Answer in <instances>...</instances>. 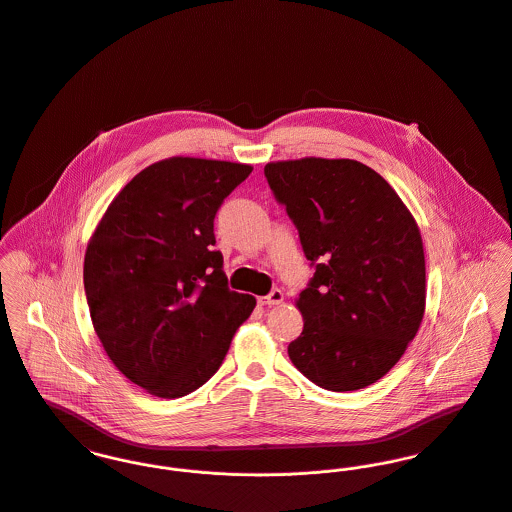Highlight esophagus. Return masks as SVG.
<instances>
[{
    "label": "esophagus",
    "instance_id": "1",
    "mask_svg": "<svg viewBox=\"0 0 512 512\" xmlns=\"http://www.w3.org/2000/svg\"><path fill=\"white\" fill-rule=\"evenodd\" d=\"M282 300H284V294L280 290H273L269 296L259 298V304L261 306H278V304H282Z\"/></svg>",
    "mask_w": 512,
    "mask_h": 512
}]
</instances>
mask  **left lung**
<instances>
[{"label": "left lung", "instance_id": "1", "mask_svg": "<svg viewBox=\"0 0 512 512\" xmlns=\"http://www.w3.org/2000/svg\"><path fill=\"white\" fill-rule=\"evenodd\" d=\"M265 177L315 263L296 300L304 329L288 345L292 364L331 392L378 382L425 315V251L413 214L380 173L354 159L271 161Z\"/></svg>", "mask_w": 512, "mask_h": 512}]
</instances>
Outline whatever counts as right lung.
Returning <instances> with one entry per match:
<instances>
[{
	"label": "right lung",
	"instance_id": "add662e5",
	"mask_svg": "<svg viewBox=\"0 0 512 512\" xmlns=\"http://www.w3.org/2000/svg\"><path fill=\"white\" fill-rule=\"evenodd\" d=\"M253 171L220 159H161L101 216L83 259L93 329L144 392L175 399L220 368L255 298L228 288L214 216Z\"/></svg>",
	"mask_w": 512,
	"mask_h": 512
}]
</instances>
